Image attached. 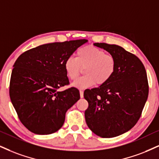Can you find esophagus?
<instances>
[{
    "label": "esophagus",
    "mask_w": 159,
    "mask_h": 159,
    "mask_svg": "<svg viewBox=\"0 0 159 159\" xmlns=\"http://www.w3.org/2000/svg\"><path fill=\"white\" fill-rule=\"evenodd\" d=\"M83 93H84V92H83V90H80V97H81V98H83Z\"/></svg>",
    "instance_id": "obj_1"
}]
</instances>
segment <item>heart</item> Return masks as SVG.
Segmentation results:
<instances>
[{
    "label": "heart",
    "instance_id": "obj_1",
    "mask_svg": "<svg viewBox=\"0 0 159 159\" xmlns=\"http://www.w3.org/2000/svg\"><path fill=\"white\" fill-rule=\"evenodd\" d=\"M114 57L93 46L82 47L76 51V58L69 57L65 60L64 68L70 80H76L84 68L85 75L74 83L78 89L91 87L97 83L102 85L111 79L116 70Z\"/></svg>",
    "mask_w": 159,
    "mask_h": 159
}]
</instances>
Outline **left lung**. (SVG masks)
<instances>
[{
  "instance_id": "obj_1",
  "label": "left lung",
  "mask_w": 159,
  "mask_h": 159,
  "mask_svg": "<svg viewBox=\"0 0 159 159\" xmlns=\"http://www.w3.org/2000/svg\"><path fill=\"white\" fill-rule=\"evenodd\" d=\"M94 46L114 57L116 67L107 83L84 91L89 102L85 121L96 135L113 138L130 130L141 117L148 97V76L142 61L122 47L104 43Z\"/></svg>"
}]
</instances>
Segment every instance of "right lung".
Masks as SVG:
<instances>
[{"mask_svg":"<svg viewBox=\"0 0 159 159\" xmlns=\"http://www.w3.org/2000/svg\"><path fill=\"white\" fill-rule=\"evenodd\" d=\"M87 40L41 45L19 56L11 71L9 96L21 123L39 135L54 134L64 124L66 113L80 99L69 85L65 60Z\"/></svg>","mask_w":159,"mask_h":159,"instance_id":"right-lung-1","label":"right lung"}]
</instances>
